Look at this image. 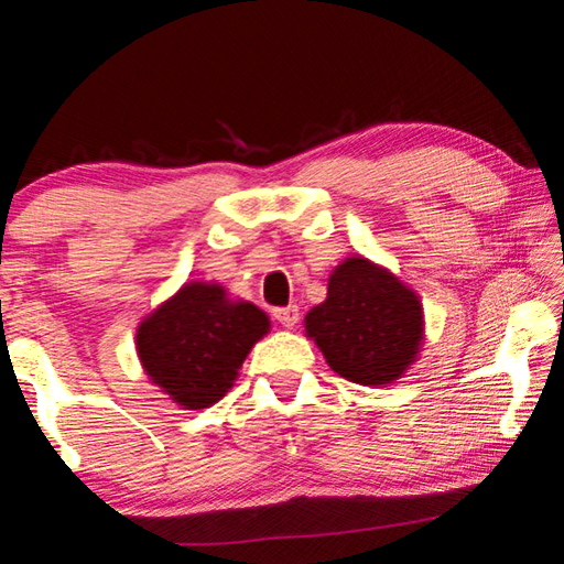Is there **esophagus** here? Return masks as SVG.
Returning a JSON list of instances; mask_svg holds the SVG:
<instances>
[{"label": "esophagus", "instance_id": "1", "mask_svg": "<svg viewBox=\"0 0 564 564\" xmlns=\"http://www.w3.org/2000/svg\"><path fill=\"white\" fill-rule=\"evenodd\" d=\"M299 305H285V308H273V318L281 323L283 328H293L299 323Z\"/></svg>", "mask_w": 564, "mask_h": 564}]
</instances>
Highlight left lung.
Segmentation results:
<instances>
[{"label":"left lung","mask_w":564,"mask_h":564,"mask_svg":"<svg viewBox=\"0 0 564 564\" xmlns=\"http://www.w3.org/2000/svg\"><path fill=\"white\" fill-rule=\"evenodd\" d=\"M303 326L328 366L360 386H388L403 378L425 338L420 295L362 256L336 265L326 301L308 311Z\"/></svg>","instance_id":"1"}]
</instances>
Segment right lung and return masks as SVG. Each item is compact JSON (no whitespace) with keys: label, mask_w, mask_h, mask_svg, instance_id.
<instances>
[{"label":"right lung","mask_w":564,"mask_h":564,"mask_svg":"<svg viewBox=\"0 0 564 564\" xmlns=\"http://www.w3.org/2000/svg\"><path fill=\"white\" fill-rule=\"evenodd\" d=\"M271 330L259 305L228 299L224 285L191 281L137 328L149 380L184 410L221 400L251 348Z\"/></svg>","instance_id":"obj_1"}]
</instances>
